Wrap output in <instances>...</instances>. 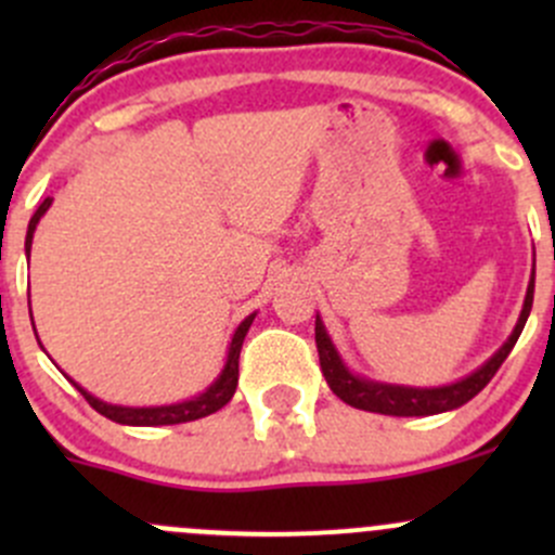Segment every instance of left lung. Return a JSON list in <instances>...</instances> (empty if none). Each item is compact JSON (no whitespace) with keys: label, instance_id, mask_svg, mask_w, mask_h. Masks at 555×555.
Masks as SVG:
<instances>
[{"label":"left lung","instance_id":"obj_1","mask_svg":"<svg viewBox=\"0 0 555 555\" xmlns=\"http://www.w3.org/2000/svg\"><path fill=\"white\" fill-rule=\"evenodd\" d=\"M531 304H534V268H531L529 287H526L524 309L513 327L511 338L478 367L469 376L459 378V382L446 384V386H402V384H384L373 382V378L360 376V373L349 371V365L344 362V357L335 349L333 338H330L327 327H324L322 317L317 313V351H319V365H322L324 382H327L333 395H338L340 400L349 402L351 408H360V411L371 413H384V416H435V413L453 411V408H462L464 402L473 400L486 384L494 378V373L500 371L502 362L507 360V354L516 346L520 330H524L526 319H529Z\"/></svg>","mask_w":555,"mask_h":555}]
</instances>
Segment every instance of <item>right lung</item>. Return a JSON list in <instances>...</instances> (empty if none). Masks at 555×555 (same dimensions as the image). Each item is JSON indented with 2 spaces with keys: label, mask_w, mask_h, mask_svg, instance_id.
<instances>
[{
  "label": "right lung",
  "mask_w": 555,
  "mask_h": 555,
  "mask_svg": "<svg viewBox=\"0 0 555 555\" xmlns=\"http://www.w3.org/2000/svg\"><path fill=\"white\" fill-rule=\"evenodd\" d=\"M50 204H53V198H44L42 204H39V209L35 211V217L29 220V231H26V260H29V255H31V238H35L37 222L42 220V215L50 209ZM255 317H257V311L249 313V317L238 324L236 333H233L231 346H228L225 365H222L220 376L206 386L201 395L190 397V400L171 402V405H144V408L112 405V402H104V400H99V397H93L91 391L82 389V386L77 382H72L69 376L66 378H69L77 389H80V395L91 402V408H96L102 416L112 418V422L126 424V427H166V424L195 422V418H204V416H209V413H217L222 405H228V402H231L233 391H236V386H238V354H242V344H244L246 333H249L251 322H255ZM31 324H35V319H31Z\"/></svg>",
  "instance_id": "right-lung-1"
}]
</instances>
